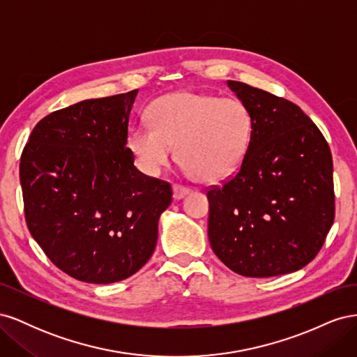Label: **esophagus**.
<instances>
[{"label": "esophagus", "instance_id": "esophagus-1", "mask_svg": "<svg viewBox=\"0 0 357 357\" xmlns=\"http://www.w3.org/2000/svg\"><path fill=\"white\" fill-rule=\"evenodd\" d=\"M189 189L188 188H183V186H172V197H174V199H183L186 195H189Z\"/></svg>", "mask_w": 357, "mask_h": 357}]
</instances>
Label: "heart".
Returning a JSON list of instances; mask_svg holds the SVG:
<instances>
[{"label":"heart","instance_id":"heart-1","mask_svg":"<svg viewBox=\"0 0 357 357\" xmlns=\"http://www.w3.org/2000/svg\"><path fill=\"white\" fill-rule=\"evenodd\" d=\"M150 122L137 123L128 146L138 167L158 176L177 153L188 174L218 183L241 167L253 137V116L236 98L174 92L150 107Z\"/></svg>","mask_w":357,"mask_h":357}]
</instances>
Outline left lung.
Wrapping results in <instances>:
<instances>
[{
	"label": "left lung",
	"instance_id": "1",
	"mask_svg": "<svg viewBox=\"0 0 357 357\" xmlns=\"http://www.w3.org/2000/svg\"><path fill=\"white\" fill-rule=\"evenodd\" d=\"M253 116V137L238 172L207 192L208 240L234 273L274 277L316 257L335 218L332 155L299 107L228 80Z\"/></svg>",
	"mask_w": 357,
	"mask_h": 357
}]
</instances>
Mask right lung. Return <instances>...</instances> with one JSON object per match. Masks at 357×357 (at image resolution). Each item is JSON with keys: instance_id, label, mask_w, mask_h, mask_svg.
Wrapping results in <instances>:
<instances>
[{"instance_id": "1", "label": "right lung", "mask_w": 357, "mask_h": 357, "mask_svg": "<svg viewBox=\"0 0 357 357\" xmlns=\"http://www.w3.org/2000/svg\"><path fill=\"white\" fill-rule=\"evenodd\" d=\"M138 91L84 100L36 125L20 158L28 229L61 271L93 284L131 277L153 255L172 201L126 147Z\"/></svg>"}]
</instances>
